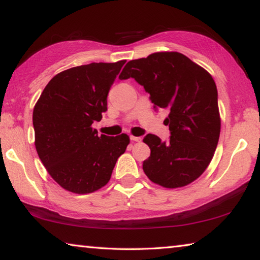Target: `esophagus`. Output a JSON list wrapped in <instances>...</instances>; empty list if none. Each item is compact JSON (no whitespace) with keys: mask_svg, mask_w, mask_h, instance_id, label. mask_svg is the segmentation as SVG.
<instances>
[{"mask_svg":"<svg viewBox=\"0 0 260 260\" xmlns=\"http://www.w3.org/2000/svg\"><path fill=\"white\" fill-rule=\"evenodd\" d=\"M131 138V141H133V142H141V138H139V136H134V135H131L129 136Z\"/></svg>","mask_w":260,"mask_h":260,"instance_id":"esophagus-1","label":"esophagus"}]
</instances>
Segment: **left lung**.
<instances>
[{
  "mask_svg": "<svg viewBox=\"0 0 260 260\" xmlns=\"http://www.w3.org/2000/svg\"><path fill=\"white\" fill-rule=\"evenodd\" d=\"M134 78L155 107L170 111L171 138L148 134L150 157L143 171L153 183L181 188L199 179L212 160L220 135L217 86L205 69L177 51H160L129 60L119 79Z\"/></svg>",
  "mask_w": 260,
  "mask_h": 260,
  "instance_id": "8db88e82",
  "label": "left lung"
}]
</instances>
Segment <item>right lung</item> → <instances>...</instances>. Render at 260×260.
<instances>
[{
    "label": "right lung",
    "mask_w": 260,
    "mask_h": 260,
    "mask_svg": "<svg viewBox=\"0 0 260 260\" xmlns=\"http://www.w3.org/2000/svg\"><path fill=\"white\" fill-rule=\"evenodd\" d=\"M126 60L91 63L48 82L33 110L35 149L50 177L79 195L109 182L129 136L98 135L93 122L108 110V94Z\"/></svg>",
    "instance_id": "obj_1"
}]
</instances>
